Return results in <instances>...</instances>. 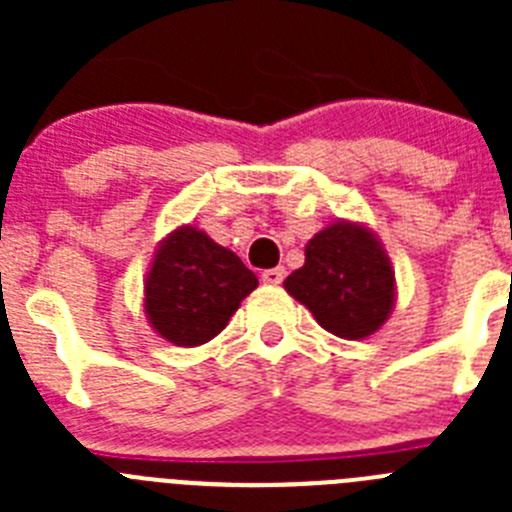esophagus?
I'll return each mask as SVG.
<instances>
[{"label":"esophagus","mask_w":512,"mask_h":512,"mask_svg":"<svg viewBox=\"0 0 512 512\" xmlns=\"http://www.w3.org/2000/svg\"><path fill=\"white\" fill-rule=\"evenodd\" d=\"M284 277H287L284 266H274V269H266L264 274H261V279H264L266 284H282Z\"/></svg>","instance_id":"1"}]
</instances>
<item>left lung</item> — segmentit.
<instances>
[{
    "label": "left lung",
    "instance_id": "obj_1",
    "mask_svg": "<svg viewBox=\"0 0 512 512\" xmlns=\"http://www.w3.org/2000/svg\"><path fill=\"white\" fill-rule=\"evenodd\" d=\"M287 292L333 336H372L395 302V271L372 233L336 223L305 248V266L289 274Z\"/></svg>",
    "mask_w": 512,
    "mask_h": 512
}]
</instances>
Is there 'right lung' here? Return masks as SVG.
I'll list each match as a JSON object with an SVG mask.
<instances>
[{
    "label": "right lung",
    "instance_id": "1",
    "mask_svg": "<svg viewBox=\"0 0 512 512\" xmlns=\"http://www.w3.org/2000/svg\"><path fill=\"white\" fill-rule=\"evenodd\" d=\"M259 279L233 251L194 228H179L158 248L146 279L153 328L176 346H200L228 325Z\"/></svg>",
    "mask_w": 512,
    "mask_h": 512
}]
</instances>
